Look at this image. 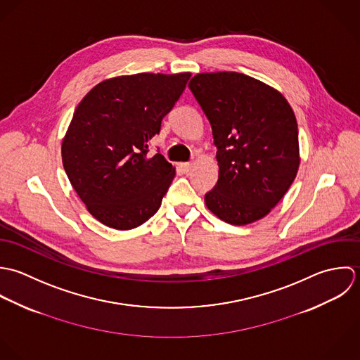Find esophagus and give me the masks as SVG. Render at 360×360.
<instances>
[{
	"instance_id": "1",
	"label": "esophagus",
	"mask_w": 360,
	"mask_h": 360,
	"mask_svg": "<svg viewBox=\"0 0 360 360\" xmlns=\"http://www.w3.org/2000/svg\"><path fill=\"white\" fill-rule=\"evenodd\" d=\"M179 168L182 169V172L188 174V172L192 169V162H181V164H179Z\"/></svg>"
}]
</instances>
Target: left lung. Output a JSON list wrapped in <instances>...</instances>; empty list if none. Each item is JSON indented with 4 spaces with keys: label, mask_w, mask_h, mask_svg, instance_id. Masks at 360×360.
I'll return each instance as SVG.
<instances>
[{
    "label": "left lung",
    "mask_w": 360,
    "mask_h": 360,
    "mask_svg": "<svg viewBox=\"0 0 360 360\" xmlns=\"http://www.w3.org/2000/svg\"><path fill=\"white\" fill-rule=\"evenodd\" d=\"M189 89L207 117L218 181L205 196L218 218L245 225L270 213L299 167L297 124L281 93L238 72L199 73Z\"/></svg>",
    "instance_id": "obj_1"
}]
</instances>
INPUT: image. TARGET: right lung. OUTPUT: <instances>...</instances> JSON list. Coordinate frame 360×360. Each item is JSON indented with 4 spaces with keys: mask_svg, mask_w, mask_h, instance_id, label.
<instances>
[{
    "mask_svg": "<svg viewBox=\"0 0 360 360\" xmlns=\"http://www.w3.org/2000/svg\"><path fill=\"white\" fill-rule=\"evenodd\" d=\"M191 73H138L94 86L79 103L63 142V164L89 213L127 231L154 216L174 176L150 139Z\"/></svg>",
    "mask_w": 360,
    "mask_h": 360,
    "instance_id": "obj_1",
    "label": "right lung"
}]
</instances>
